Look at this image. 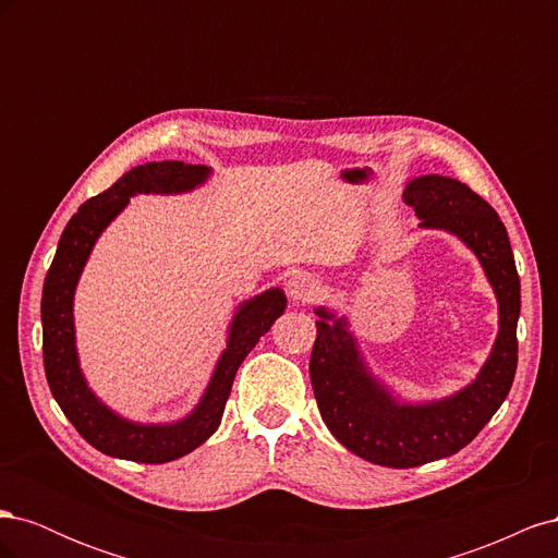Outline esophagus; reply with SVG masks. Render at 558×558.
<instances>
[{
	"mask_svg": "<svg viewBox=\"0 0 558 558\" xmlns=\"http://www.w3.org/2000/svg\"><path fill=\"white\" fill-rule=\"evenodd\" d=\"M320 291L318 281L312 277V275H295L291 281H289V295L295 300V302H314L316 295Z\"/></svg>",
	"mask_w": 558,
	"mask_h": 558,
	"instance_id": "34e87169",
	"label": "esophagus"
}]
</instances>
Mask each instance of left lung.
<instances>
[{"label":"left lung","mask_w":558,"mask_h":558,"mask_svg":"<svg viewBox=\"0 0 558 558\" xmlns=\"http://www.w3.org/2000/svg\"><path fill=\"white\" fill-rule=\"evenodd\" d=\"M402 199L421 228L453 232L480 258L498 298L500 330L482 373L440 402L398 404L369 377L344 318L316 310L310 377L318 412L349 451L384 468H416L461 451L508 398L517 373L521 286L508 230L484 197L449 177H418Z\"/></svg>","instance_id":"obj_1"}]
</instances>
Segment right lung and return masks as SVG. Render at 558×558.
<instances>
[{
	"mask_svg": "<svg viewBox=\"0 0 558 558\" xmlns=\"http://www.w3.org/2000/svg\"><path fill=\"white\" fill-rule=\"evenodd\" d=\"M209 177L205 165H185L179 160L146 162L118 179L111 189L83 202L70 218L58 242L56 258L48 267L41 295L44 326V369L50 393L58 400L64 416L72 421L83 440L107 456L137 463H167L191 453L209 435L216 433L238 367L272 328L286 310L281 289H269L263 295L244 302L234 314L228 349L218 361L205 396L191 416L170 426H142L116 416L99 402L86 386L74 347L72 302L74 289L86 265L93 244L134 193H183L195 189Z\"/></svg>",
	"mask_w": 558,
	"mask_h": 558,
	"instance_id": "add662e5",
	"label": "right lung"
}]
</instances>
